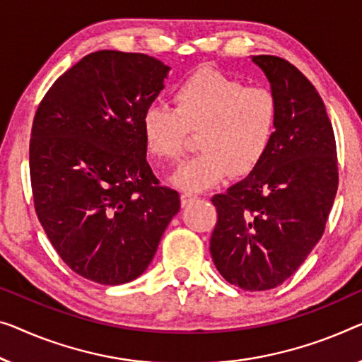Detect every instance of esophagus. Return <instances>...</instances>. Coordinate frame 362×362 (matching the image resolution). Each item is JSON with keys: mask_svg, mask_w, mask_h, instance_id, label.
<instances>
[{"mask_svg": "<svg viewBox=\"0 0 362 362\" xmlns=\"http://www.w3.org/2000/svg\"><path fill=\"white\" fill-rule=\"evenodd\" d=\"M193 199H197V195H193V193H190V192H183L180 195V202H182L183 206H185V204H188L190 202H193Z\"/></svg>", "mask_w": 362, "mask_h": 362, "instance_id": "esophagus-1", "label": "esophagus"}]
</instances>
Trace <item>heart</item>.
Returning a JSON list of instances; mask_svg holds the SVG:
<instances>
[{
	"instance_id": "heart-1",
	"label": "heart",
	"mask_w": 362,
	"mask_h": 362,
	"mask_svg": "<svg viewBox=\"0 0 362 362\" xmlns=\"http://www.w3.org/2000/svg\"><path fill=\"white\" fill-rule=\"evenodd\" d=\"M172 104H153L143 113V138L151 156L175 163L198 132L202 151L177 172L187 192L214 187L230 172L249 174L262 163L278 128L276 95L263 86H245L218 69H199L175 86Z\"/></svg>"
}]
</instances>
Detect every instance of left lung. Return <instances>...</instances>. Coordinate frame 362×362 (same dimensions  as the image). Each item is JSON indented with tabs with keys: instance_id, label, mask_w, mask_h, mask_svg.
Returning a JSON list of instances; mask_svg holds the SVG:
<instances>
[{
	"instance_id": "8db88e82",
	"label": "left lung",
	"mask_w": 362,
	"mask_h": 362,
	"mask_svg": "<svg viewBox=\"0 0 362 362\" xmlns=\"http://www.w3.org/2000/svg\"><path fill=\"white\" fill-rule=\"evenodd\" d=\"M252 62L276 95V134L249 177L211 198L218 221L209 250L226 281L267 291L283 284L320 240L338 190V158L314 84L279 57Z\"/></svg>"
}]
</instances>
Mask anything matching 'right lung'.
I'll return each instance as SVG.
<instances>
[{
  "label": "right lung",
  "mask_w": 362,
  "mask_h": 362,
  "mask_svg": "<svg viewBox=\"0 0 362 362\" xmlns=\"http://www.w3.org/2000/svg\"><path fill=\"white\" fill-rule=\"evenodd\" d=\"M167 71L143 53H90L35 112L29 167L37 218L62 260L94 283L138 278L180 209L179 193L148 164L141 127Z\"/></svg>",
  "instance_id": "right-lung-1"
}]
</instances>
